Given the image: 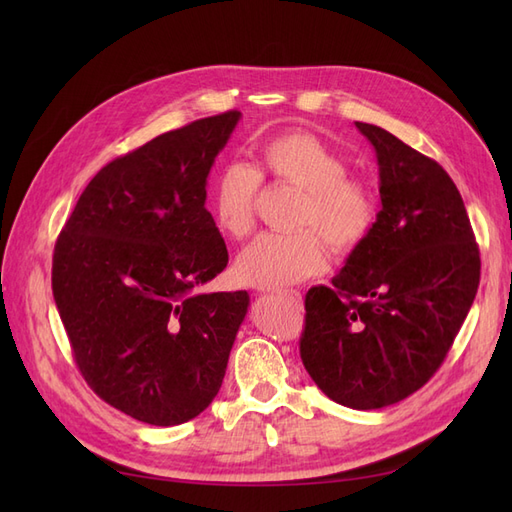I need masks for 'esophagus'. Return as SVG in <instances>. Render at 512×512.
I'll return each instance as SVG.
<instances>
[{"instance_id":"esophagus-1","label":"esophagus","mask_w":512,"mask_h":512,"mask_svg":"<svg viewBox=\"0 0 512 512\" xmlns=\"http://www.w3.org/2000/svg\"><path fill=\"white\" fill-rule=\"evenodd\" d=\"M280 294H284V297L290 299L297 307H303V297H301L299 290H292V288H290V290H284V292L280 290Z\"/></svg>"}]
</instances>
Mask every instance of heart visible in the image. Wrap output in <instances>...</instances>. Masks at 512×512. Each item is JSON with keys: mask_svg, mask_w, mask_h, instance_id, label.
<instances>
[{"mask_svg": "<svg viewBox=\"0 0 512 512\" xmlns=\"http://www.w3.org/2000/svg\"><path fill=\"white\" fill-rule=\"evenodd\" d=\"M260 168L241 162L222 166L211 188V209L220 230L245 239L256 224L260 177L303 192L294 235H262L239 254L235 273L247 286L284 288L318 275L327 250L350 254L374 232L380 198L363 177L348 175L339 153L312 132L292 130L273 136L258 151Z\"/></svg>", "mask_w": 512, "mask_h": 512, "instance_id": "1", "label": "heart"}]
</instances>
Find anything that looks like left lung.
Masks as SVG:
<instances>
[{"label": "left lung", "instance_id": "left-lung-1", "mask_svg": "<svg viewBox=\"0 0 512 512\" xmlns=\"http://www.w3.org/2000/svg\"><path fill=\"white\" fill-rule=\"evenodd\" d=\"M380 215L331 284L305 294L301 361L318 389L354 410L397 404L436 374L480 282L466 205L446 170L371 123Z\"/></svg>", "mask_w": 512, "mask_h": 512}]
</instances>
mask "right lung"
<instances>
[{
	"mask_svg": "<svg viewBox=\"0 0 512 512\" xmlns=\"http://www.w3.org/2000/svg\"><path fill=\"white\" fill-rule=\"evenodd\" d=\"M239 117L192 121L108 162L57 237L53 297L76 367L136 421L203 412L247 314L245 290L198 292L228 265L205 188Z\"/></svg>",
	"mask_w": 512,
	"mask_h": 512,
	"instance_id": "add662e5",
	"label": "right lung"
}]
</instances>
